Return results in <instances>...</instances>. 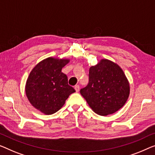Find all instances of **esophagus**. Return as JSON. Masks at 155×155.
<instances>
[{
	"label": "esophagus",
	"mask_w": 155,
	"mask_h": 155,
	"mask_svg": "<svg viewBox=\"0 0 155 155\" xmlns=\"http://www.w3.org/2000/svg\"><path fill=\"white\" fill-rule=\"evenodd\" d=\"M79 88H80V87H79V85H76L74 86V89H75L76 92H78V91H79Z\"/></svg>",
	"instance_id": "obj_1"
}]
</instances>
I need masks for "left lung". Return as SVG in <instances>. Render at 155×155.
Listing matches in <instances>:
<instances>
[{
	"instance_id": "8db88e82",
	"label": "left lung",
	"mask_w": 155,
	"mask_h": 155,
	"mask_svg": "<svg viewBox=\"0 0 155 155\" xmlns=\"http://www.w3.org/2000/svg\"><path fill=\"white\" fill-rule=\"evenodd\" d=\"M89 82L80 91L92 110L100 115L116 112L127 100L129 84L117 64L103 59L89 70Z\"/></svg>"
}]
</instances>
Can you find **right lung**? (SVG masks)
<instances>
[{
    "mask_svg": "<svg viewBox=\"0 0 155 155\" xmlns=\"http://www.w3.org/2000/svg\"><path fill=\"white\" fill-rule=\"evenodd\" d=\"M69 60L48 58L39 63L30 73L26 84V93L35 108L47 115L55 114L64 104L74 87L68 84L62 68Z\"/></svg>",
    "mask_w": 155,
    "mask_h": 155,
    "instance_id": "right-lung-1",
    "label": "right lung"
}]
</instances>
